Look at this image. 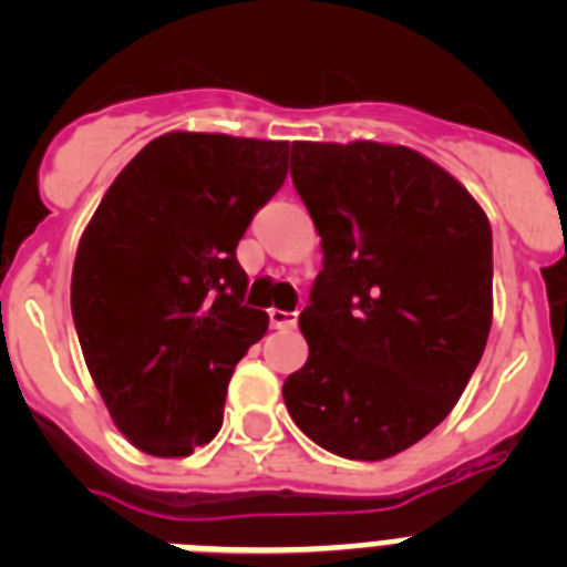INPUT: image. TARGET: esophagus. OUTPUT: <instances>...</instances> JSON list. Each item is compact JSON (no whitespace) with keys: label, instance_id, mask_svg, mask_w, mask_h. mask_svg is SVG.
Returning a JSON list of instances; mask_svg holds the SVG:
<instances>
[{"label":"esophagus","instance_id":"34e87169","mask_svg":"<svg viewBox=\"0 0 567 567\" xmlns=\"http://www.w3.org/2000/svg\"><path fill=\"white\" fill-rule=\"evenodd\" d=\"M298 323V312H284V309H269V327L292 329Z\"/></svg>","mask_w":567,"mask_h":567}]
</instances>
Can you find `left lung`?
Returning <instances> with one entry per match:
<instances>
[{
    "label": "left lung",
    "instance_id": "left-lung-1",
    "mask_svg": "<svg viewBox=\"0 0 567 567\" xmlns=\"http://www.w3.org/2000/svg\"><path fill=\"white\" fill-rule=\"evenodd\" d=\"M292 184L323 269L284 403L338 457H394L449 417L483 358L491 224L443 167L394 144L295 142Z\"/></svg>",
    "mask_w": 567,
    "mask_h": 567
}]
</instances>
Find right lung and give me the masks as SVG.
I'll list each match as a JSON object with an SVG mask.
<instances>
[{
  "label": "right lung",
  "instance_id": "1",
  "mask_svg": "<svg viewBox=\"0 0 567 567\" xmlns=\"http://www.w3.org/2000/svg\"><path fill=\"white\" fill-rule=\"evenodd\" d=\"M287 162V142L167 133L84 229L70 280L79 343L118 432L153 457L218 434L235 363L267 332L235 247Z\"/></svg>",
  "mask_w": 567,
  "mask_h": 567
}]
</instances>
